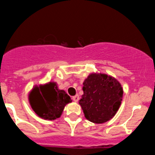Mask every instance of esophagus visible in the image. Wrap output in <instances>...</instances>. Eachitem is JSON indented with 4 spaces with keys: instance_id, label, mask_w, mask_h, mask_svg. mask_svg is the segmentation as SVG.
<instances>
[{
    "instance_id": "esophagus-1",
    "label": "esophagus",
    "mask_w": 155,
    "mask_h": 155,
    "mask_svg": "<svg viewBox=\"0 0 155 155\" xmlns=\"http://www.w3.org/2000/svg\"><path fill=\"white\" fill-rule=\"evenodd\" d=\"M72 99H73L74 102H78L79 100V95L78 94H76V95H74V96L72 97Z\"/></svg>"
}]
</instances>
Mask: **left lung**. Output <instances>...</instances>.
<instances>
[{
	"mask_svg": "<svg viewBox=\"0 0 155 155\" xmlns=\"http://www.w3.org/2000/svg\"><path fill=\"white\" fill-rule=\"evenodd\" d=\"M79 104L87 120L103 124L116 115L121 105L124 90L120 82L105 74H91L83 83Z\"/></svg>",
	"mask_w": 155,
	"mask_h": 155,
	"instance_id": "left-lung-1",
	"label": "left lung"
}]
</instances>
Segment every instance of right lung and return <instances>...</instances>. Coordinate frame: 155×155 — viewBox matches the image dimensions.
<instances>
[{"label": "right lung", "instance_id": "1", "mask_svg": "<svg viewBox=\"0 0 155 155\" xmlns=\"http://www.w3.org/2000/svg\"><path fill=\"white\" fill-rule=\"evenodd\" d=\"M31 109L39 117L54 120L61 117L71 97L64 90H60L55 82L35 86L28 94Z\"/></svg>", "mask_w": 155, "mask_h": 155}]
</instances>
